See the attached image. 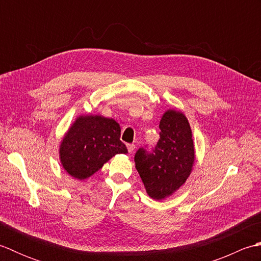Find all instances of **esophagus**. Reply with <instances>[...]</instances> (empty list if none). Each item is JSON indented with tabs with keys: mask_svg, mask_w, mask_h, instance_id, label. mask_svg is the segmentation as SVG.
Returning a JSON list of instances; mask_svg holds the SVG:
<instances>
[{
	"mask_svg": "<svg viewBox=\"0 0 261 261\" xmlns=\"http://www.w3.org/2000/svg\"><path fill=\"white\" fill-rule=\"evenodd\" d=\"M126 148H127V151H129V152L131 153V152H134V151H135L136 146L134 145V143H127V145H126Z\"/></svg>",
	"mask_w": 261,
	"mask_h": 261,
	"instance_id": "34e87169",
	"label": "esophagus"
}]
</instances>
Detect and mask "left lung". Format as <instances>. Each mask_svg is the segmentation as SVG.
Returning <instances> with one entry per match:
<instances>
[{"instance_id":"1","label":"left lung","mask_w":261,"mask_h":261,"mask_svg":"<svg viewBox=\"0 0 261 261\" xmlns=\"http://www.w3.org/2000/svg\"><path fill=\"white\" fill-rule=\"evenodd\" d=\"M159 129L160 138L152 152L140 148L135 156L146 192L156 201L178 191L190 177L195 162L192 129L184 113L167 110L159 122Z\"/></svg>"}]
</instances>
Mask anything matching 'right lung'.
<instances>
[{"label": "right lung", "mask_w": 261, "mask_h": 261, "mask_svg": "<svg viewBox=\"0 0 261 261\" xmlns=\"http://www.w3.org/2000/svg\"><path fill=\"white\" fill-rule=\"evenodd\" d=\"M121 127L114 119L102 115H80L59 145V159L66 173L84 180L118 153L127 149L120 140Z\"/></svg>", "instance_id": "1"}]
</instances>
